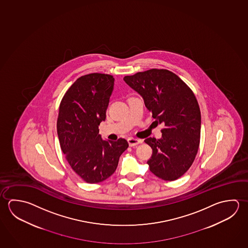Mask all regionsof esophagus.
Listing matches in <instances>:
<instances>
[{
    "instance_id": "obj_1",
    "label": "esophagus",
    "mask_w": 248,
    "mask_h": 248,
    "mask_svg": "<svg viewBox=\"0 0 248 248\" xmlns=\"http://www.w3.org/2000/svg\"><path fill=\"white\" fill-rule=\"evenodd\" d=\"M128 143H129L130 146H135V145H137L139 143H142V141L139 140V139L130 138V139H128Z\"/></svg>"
}]
</instances>
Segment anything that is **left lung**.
<instances>
[{
	"label": "left lung",
	"mask_w": 248,
	"mask_h": 248,
	"mask_svg": "<svg viewBox=\"0 0 248 248\" xmlns=\"http://www.w3.org/2000/svg\"><path fill=\"white\" fill-rule=\"evenodd\" d=\"M124 80L143 97L155 122L165 125L160 139L144 140L152 149L150 170L165 181L178 179L191 167L200 146L201 114L195 95L170 70L152 69Z\"/></svg>",
	"instance_id": "1"
}]
</instances>
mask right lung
<instances>
[{
  "label": "right lung",
  "instance_id": "add662e5",
  "mask_svg": "<svg viewBox=\"0 0 248 248\" xmlns=\"http://www.w3.org/2000/svg\"><path fill=\"white\" fill-rule=\"evenodd\" d=\"M114 80L101 73L83 76L67 91L59 107L57 128L62 151L75 172L90 184L110 177L129 146L125 139L106 141L99 135Z\"/></svg>",
  "mask_w": 248,
  "mask_h": 248
}]
</instances>
